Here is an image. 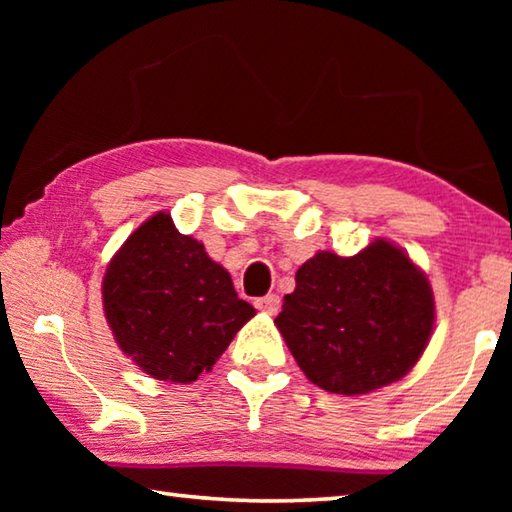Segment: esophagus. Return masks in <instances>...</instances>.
I'll return each instance as SVG.
<instances>
[{"instance_id":"obj_1","label":"esophagus","mask_w":512,"mask_h":512,"mask_svg":"<svg viewBox=\"0 0 512 512\" xmlns=\"http://www.w3.org/2000/svg\"><path fill=\"white\" fill-rule=\"evenodd\" d=\"M255 307L259 309V311H264V314H268V316H275L277 311H280V296H264V298H257L255 300Z\"/></svg>"}]
</instances>
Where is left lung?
I'll use <instances>...</instances> for the list:
<instances>
[{
	"mask_svg": "<svg viewBox=\"0 0 512 512\" xmlns=\"http://www.w3.org/2000/svg\"><path fill=\"white\" fill-rule=\"evenodd\" d=\"M433 318L427 277L391 241L377 239L354 257L323 250L307 259L275 325L309 381L363 395L415 366Z\"/></svg>",
	"mask_w": 512,
	"mask_h": 512,
	"instance_id": "left-lung-1",
	"label": "left lung"
}]
</instances>
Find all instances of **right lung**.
I'll list each match as a JSON object with an SVG mask.
<instances>
[{
  "label": "right lung",
  "instance_id": "obj_1",
  "mask_svg": "<svg viewBox=\"0 0 512 512\" xmlns=\"http://www.w3.org/2000/svg\"><path fill=\"white\" fill-rule=\"evenodd\" d=\"M103 311L115 341L146 375L189 384L210 372L253 305L203 244L180 235L171 216L144 221L108 264Z\"/></svg>",
  "mask_w": 512,
  "mask_h": 512
}]
</instances>
